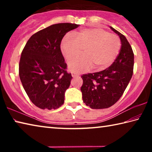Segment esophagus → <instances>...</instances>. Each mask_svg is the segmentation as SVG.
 Instances as JSON below:
<instances>
[{
	"mask_svg": "<svg viewBox=\"0 0 152 152\" xmlns=\"http://www.w3.org/2000/svg\"><path fill=\"white\" fill-rule=\"evenodd\" d=\"M71 74H72V76L73 78H75V77L79 76V74H76V73H74V72H72Z\"/></svg>",
	"mask_w": 152,
	"mask_h": 152,
	"instance_id": "34e87169",
	"label": "esophagus"
}]
</instances>
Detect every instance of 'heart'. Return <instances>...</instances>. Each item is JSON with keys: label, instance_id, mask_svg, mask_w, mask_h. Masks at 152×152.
Returning <instances> with one entry per match:
<instances>
[{"label": "heart", "instance_id": "1", "mask_svg": "<svg viewBox=\"0 0 152 152\" xmlns=\"http://www.w3.org/2000/svg\"><path fill=\"white\" fill-rule=\"evenodd\" d=\"M121 40L117 35L110 34L99 28L79 31L75 37L66 35L61 43V51L67 60H70L85 49L84 55L72 60L68 69L73 72L82 73L91 70H104L113 64L119 54Z\"/></svg>", "mask_w": 152, "mask_h": 152}]
</instances>
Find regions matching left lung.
Listing matches in <instances>:
<instances>
[{
    "label": "left lung",
    "instance_id": "1",
    "mask_svg": "<svg viewBox=\"0 0 152 152\" xmlns=\"http://www.w3.org/2000/svg\"><path fill=\"white\" fill-rule=\"evenodd\" d=\"M110 28L120 37L121 47L119 55L108 68L81 76L83 102L93 109H107L116 103L133 75L134 54L132 46L124 35L112 27Z\"/></svg>",
    "mask_w": 152,
    "mask_h": 152
}]
</instances>
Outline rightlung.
I'll list each match as a JSON object with an SVG mask.
<instances>
[{
  "instance_id": "add662e5",
  "label": "right lung",
  "mask_w": 152,
  "mask_h": 152,
  "mask_svg": "<svg viewBox=\"0 0 152 152\" xmlns=\"http://www.w3.org/2000/svg\"><path fill=\"white\" fill-rule=\"evenodd\" d=\"M79 25L58 23L33 34L22 51L19 74L23 86L33 104L42 109H56L64 102L71 74L61 53L64 35Z\"/></svg>"
}]
</instances>
